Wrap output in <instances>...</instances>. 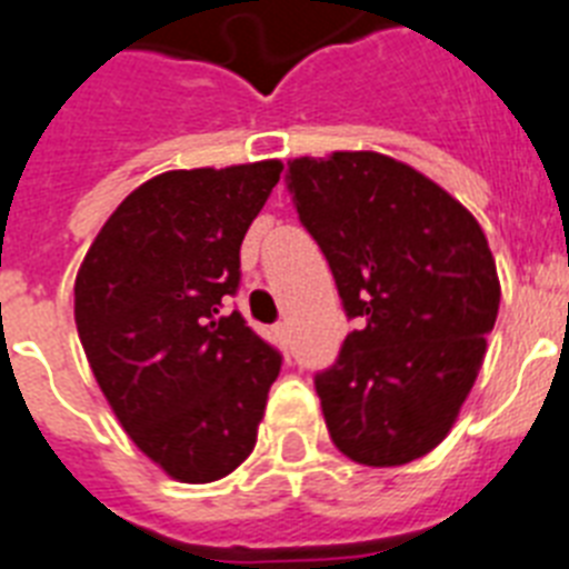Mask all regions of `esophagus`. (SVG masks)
Instances as JSON below:
<instances>
[{
    "label": "esophagus",
    "mask_w": 569,
    "mask_h": 569,
    "mask_svg": "<svg viewBox=\"0 0 569 569\" xmlns=\"http://www.w3.org/2000/svg\"><path fill=\"white\" fill-rule=\"evenodd\" d=\"M274 336H277V341H280V343H289V323H286V321L274 323Z\"/></svg>",
    "instance_id": "1"
}]
</instances>
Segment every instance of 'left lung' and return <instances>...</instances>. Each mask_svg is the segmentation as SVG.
I'll return each mask as SVG.
<instances>
[{"label":"left lung","instance_id":"obj_1","mask_svg":"<svg viewBox=\"0 0 569 569\" xmlns=\"http://www.w3.org/2000/svg\"><path fill=\"white\" fill-rule=\"evenodd\" d=\"M289 190L358 321L315 376L329 437L361 466L419 460L455 428L498 321L483 228L437 181L373 150L292 159Z\"/></svg>","mask_w":569,"mask_h":569}]
</instances>
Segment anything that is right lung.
Masks as SVG:
<instances>
[{
  "label": "right lung",
  "instance_id": "obj_1",
  "mask_svg": "<svg viewBox=\"0 0 569 569\" xmlns=\"http://www.w3.org/2000/svg\"><path fill=\"white\" fill-rule=\"evenodd\" d=\"M277 159L170 170L132 190L80 262L74 323L109 408L164 475L213 483L257 442L280 356L222 300Z\"/></svg>",
  "mask_w": 569,
  "mask_h": 569
}]
</instances>
